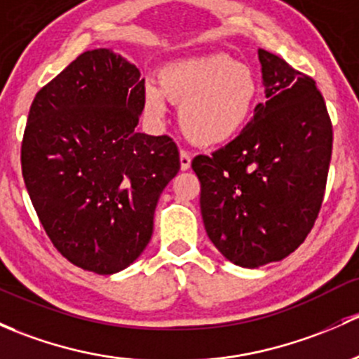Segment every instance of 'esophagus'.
Listing matches in <instances>:
<instances>
[{"label":"esophagus","mask_w":359,"mask_h":359,"mask_svg":"<svg viewBox=\"0 0 359 359\" xmlns=\"http://www.w3.org/2000/svg\"><path fill=\"white\" fill-rule=\"evenodd\" d=\"M191 167V154L186 149H180V168L187 170Z\"/></svg>","instance_id":"34e87169"}]
</instances>
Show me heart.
Returning <instances> with one entry per match:
<instances>
[{"label": "heart", "instance_id": "1", "mask_svg": "<svg viewBox=\"0 0 359 359\" xmlns=\"http://www.w3.org/2000/svg\"><path fill=\"white\" fill-rule=\"evenodd\" d=\"M255 72L227 55L180 60L161 72L160 86L144 89L146 111L163 116L167 100L182 103L179 122L184 134L201 146H217L239 134L258 100Z\"/></svg>", "mask_w": 359, "mask_h": 359}]
</instances>
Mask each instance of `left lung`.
Masks as SVG:
<instances>
[{
    "mask_svg": "<svg viewBox=\"0 0 359 359\" xmlns=\"http://www.w3.org/2000/svg\"><path fill=\"white\" fill-rule=\"evenodd\" d=\"M265 103L233 141L191 167L211 243L246 269L280 262L311 232L325 194L332 122L316 82L258 50Z\"/></svg>",
    "mask_w": 359,
    "mask_h": 359,
    "instance_id": "1",
    "label": "left lung"
}]
</instances>
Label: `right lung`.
Listing matches in <instances>:
<instances>
[{"mask_svg": "<svg viewBox=\"0 0 359 359\" xmlns=\"http://www.w3.org/2000/svg\"><path fill=\"white\" fill-rule=\"evenodd\" d=\"M144 79L110 50L79 55L37 90L22 139V175L53 246L110 275L148 246L160 194L180 158L170 135L135 132Z\"/></svg>", "mask_w": 359, "mask_h": 359, "instance_id": "1", "label": "right lung"}]
</instances>
